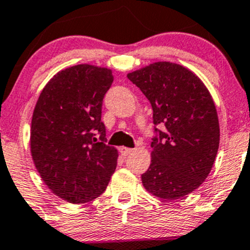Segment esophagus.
<instances>
[{
    "label": "esophagus",
    "instance_id": "obj_1",
    "mask_svg": "<svg viewBox=\"0 0 250 250\" xmlns=\"http://www.w3.org/2000/svg\"><path fill=\"white\" fill-rule=\"evenodd\" d=\"M120 152L122 153V156L127 157V156H129V154L133 153L134 149L133 148H128V147H121Z\"/></svg>",
    "mask_w": 250,
    "mask_h": 250
}]
</instances>
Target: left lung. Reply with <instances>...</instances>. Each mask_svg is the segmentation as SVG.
I'll return each instance as SVG.
<instances>
[{
	"label": "left lung",
	"mask_w": 250,
	"mask_h": 250,
	"mask_svg": "<svg viewBox=\"0 0 250 250\" xmlns=\"http://www.w3.org/2000/svg\"><path fill=\"white\" fill-rule=\"evenodd\" d=\"M128 79L153 110L154 138L148 170L141 175L149 193L180 199L201 186L219 147V122L213 99L193 72L171 62H156ZM163 124V132L156 128Z\"/></svg>",
	"instance_id": "left-lung-1"
}]
</instances>
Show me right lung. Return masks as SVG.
Masks as SVG:
<instances>
[{"label": "right lung", "mask_w": 250, "mask_h": 250, "mask_svg": "<svg viewBox=\"0 0 250 250\" xmlns=\"http://www.w3.org/2000/svg\"><path fill=\"white\" fill-rule=\"evenodd\" d=\"M114 81L111 70L78 64L57 73L37 101L31 125V154L50 190L85 204L106 189L117 165L107 146L102 106Z\"/></svg>", "instance_id": "1"}]
</instances>
